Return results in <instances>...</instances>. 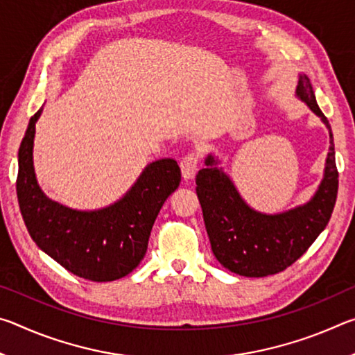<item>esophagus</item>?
Wrapping results in <instances>:
<instances>
[{
	"mask_svg": "<svg viewBox=\"0 0 355 355\" xmlns=\"http://www.w3.org/2000/svg\"><path fill=\"white\" fill-rule=\"evenodd\" d=\"M197 166H199V155L191 152L182 158L180 161V167H182V173L184 180H191L194 178L196 172H197Z\"/></svg>",
	"mask_w": 355,
	"mask_h": 355,
	"instance_id": "34e87169",
	"label": "esophagus"
}]
</instances>
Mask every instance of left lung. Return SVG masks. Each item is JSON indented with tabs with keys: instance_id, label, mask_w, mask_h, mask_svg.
I'll return each mask as SVG.
<instances>
[{
	"instance_id": "8db88e82",
	"label": "left lung",
	"mask_w": 355,
	"mask_h": 355,
	"mask_svg": "<svg viewBox=\"0 0 355 355\" xmlns=\"http://www.w3.org/2000/svg\"><path fill=\"white\" fill-rule=\"evenodd\" d=\"M296 95L322 120L330 136L324 178L307 203L279 214L255 211L213 155L207 156V167L196 177L213 254L228 271L244 277H266L291 266L326 228L335 207L338 171L332 130L316 103L309 76L299 75Z\"/></svg>"
}]
</instances>
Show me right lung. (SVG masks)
I'll list each match as a JSON object with an SVG mask.
<instances>
[{
	"mask_svg": "<svg viewBox=\"0 0 355 355\" xmlns=\"http://www.w3.org/2000/svg\"><path fill=\"white\" fill-rule=\"evenodd\" d=\"M42 107L29 120L19 148L17 197L29 235L39 248L71 274L92 282H112L130 274L147 252L161 207L178 188L175 159L150 163L122 199L80 211L48 199L34 173L33 147Z\"/></svg>",
	"mask_w": 355,
	"mask_h": 355,
	"instance_id": "right-lung-1",
	"label": "right lung"
}]
</instances>
